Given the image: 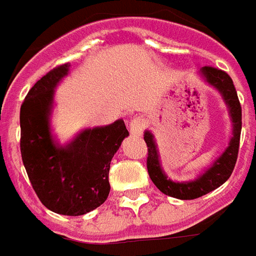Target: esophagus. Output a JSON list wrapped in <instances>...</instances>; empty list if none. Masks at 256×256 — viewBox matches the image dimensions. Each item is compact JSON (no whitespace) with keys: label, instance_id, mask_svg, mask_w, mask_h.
Wrapping results in <instances>:
<instances>
[{"label":"esophagus","instance_id":"1","mask_svg":"<svg viewBox=\"0 0 256 256\" xmlns=\"http://www.w3.org/2000/svg\"><path fill=\"white\" fill-rule=\"evenodd\" d=\"M147 126V120L144 117H135V118H132L130 122V135L134 136H140L143 134V130Z\"/></svg>","mask_w":256,"mask_h":256}]
</instances>
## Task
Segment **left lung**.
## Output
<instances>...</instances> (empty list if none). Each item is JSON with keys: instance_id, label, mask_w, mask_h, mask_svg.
<instances>
[{"instance_id": "obj_1", "label": "left lung", "mask_w": 256, "mask_h": 256, "mask_svg": "<svg viewBox=\"0 0 256 256\" xmlns=\"http://www.w3.org/2000/svg\"><path fill=\"white\" fill-rule=\"evenodd\" d=\"M207 84L217 90L222 96L224 102L228 108V113L232 122V136L229 139L228 147L224 150L217 160L212 162V165L206 168L202 173H199L194 180L188 182H176L168 177L165 170L162 169L160 151L154 135L151 130H144V142L148 147V156H147V170L150 178L156 184V187L168 196L182 199V200H191L196 199L208 192L221 187L224 182L230 177L233 168L236 165L238 152V143H240V134H242V106L238 102V92L233 86L230 76L212 66H203L199 72Z\"/></svg>"}]
</instances>
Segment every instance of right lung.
Returning a JSON list of instances; mask_svg holds the SVG:
<instances>
[{
  "label": "right lung",
  "instance_id": "right-lung-1",
  "mask_svg": "<svg viewBox=\"0 0 256 256\" xmlns=\"http://www.w3.org/2000/svg\"><path fill=\"white\" fill-rule=\"evenodd\" d=\"M69 68H54L28 91L20 109V150L40 202L57 214L76 217L108 199L110 162L130 132L120 118L84 128L65 144L57 142L52 130L54 94Z\"/></svg>",
  "mask_w": 256,
  "mask_h": 256
}]
</instances>
